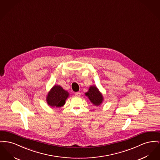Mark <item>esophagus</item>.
<instances>
[{
    "label": "esophagus",
    "instance_id": "esophagus-1",
    "mask_svg": "<svg viewBox=\"0 0 160 160\" xmlns=\"http://www.w3.org/2000/svg\"><path fill=\"white\" fill-rule=\"evenodd\" d=\"M75 95L76 97H80L81 95V93L80 92H75Z\"/></svg>",
    "mask_w": 160,
    "mask_h": 160
}]
</instances>
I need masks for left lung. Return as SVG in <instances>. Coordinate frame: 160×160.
Wrapping results in <instances>:
<instances>
[{"label":"left lung","mask_w":160,"mask_h":160,"mask_svg":"<svg viewBox=\"0 0 160 160\" xmlns=\"http://www.w3.org/2000/svg\"><path fill=\"white\" fill-rule=\"evenodd\" d=\"M85 95L89 98L91 102L95 106H100L103 101L102 94L95 86H91L89 87L88 91L85 93Z\"/></svg>","instance_id":"8db88e82"}]
</instances>
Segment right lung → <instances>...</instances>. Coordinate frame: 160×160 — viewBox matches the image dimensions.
Wrapping results in <instances>:
<instances>
[{"label":"right lung","instance_id":"right-lung-1","mask_svg":"<svg viewBox=\"0 0 160 160\" xmlns=\"http://www.w3.org/2000/svg\"><path fill=\"white\" fill-rule=\"evenodd\" d=\"M69 97V93L60 86H54L48 92L47 102L48 105L53 108H59L65 104V101Z\"/></svg>","mask_w":160,"mask_h":160}]
</instances>
